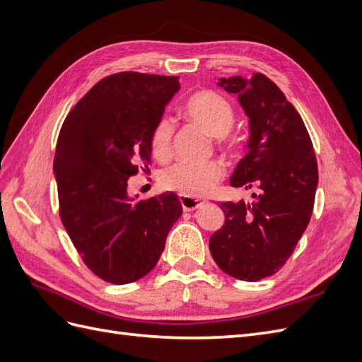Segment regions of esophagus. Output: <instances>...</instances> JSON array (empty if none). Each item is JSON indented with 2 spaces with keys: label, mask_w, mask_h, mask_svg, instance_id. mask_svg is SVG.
<instances>
[{
  "label": "esophagus",
  "mask_w": 362,
  "mask_h": 362,
  "mask_svg": "<svg viewBox=\"0 0 362 362\" xmlns=\"http://www.w3.org/2000/svg\"><path fill=\"white\" fill-rule=\"evenodd\" d=\"M180 201H181L184 211H193V210H196V208H199L204 204V201H201V199L189 198V196H182V194H180Z\"/></svg>",
  "instance_id": "34e87169"
}]
</instances>
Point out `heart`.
<instances>
[{"label":"heart","mask_w":362,"mask_h":362,"mask_svg":"<svg viewBox=\"0 0 362 362\" xmlns=\"http://www.w3.org/2000/svg\"><path fill=\"white\" fill-rule=\"evenodd\" d=\"M184 116L221 140L225 139L234 122L231 103L213 90H202L190 96L184 105ZM173 131L172 120L166 116L160 117L152 128L151 151L157 158H166L170 154ZM223 175L225 166L218 160L201 164L177 163L160 175V184L166 190L196 198L210 193Z\"/></svg>","instance_id":"heart-1"}]
</instances>
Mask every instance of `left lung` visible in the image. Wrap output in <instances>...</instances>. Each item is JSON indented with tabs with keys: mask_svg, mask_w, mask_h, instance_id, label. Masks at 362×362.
Here are the masks:
<instances>
[{
	"mask_svg": "<svg viewBox=\"0 0 362 362\" xmlns=\"http://www.w3.org/2000/svg\"><path fill=\"white\" fill-rule=\"evenodd\" d=\"M249 117L247 154L231 177L233 187L257 189L254 202H222L223 226L210 252L229 276L255 282L276 273L310 223L319 170L311 137L298 110L264 74L217 83Z\"/></svg>",
	"mask_w": 362,
	"mask_h": 362,
	"instance_id": "left-lung-1",
	"label": "left lung"
}]
</instances>
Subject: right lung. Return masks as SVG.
I'll return each mask as SVG.
<instances>
[{
    "label": "right lung",
    "mask_w": 362,
    "mask_h": 362,
    "mask_svg": "<svg viewBox=\"0 0 362 362\" xmlns=\"http://www.w3.org/2000/svg\"><path fill=\"white\" fill-rule=\"evenodd\" d=\"M178 76L117 72L75 104L57 139L62 223L98 278L124 286L156 267L182 206L166 192L129 198L128 178L151 163V133L178 92Z\"/></svg>",
    "instance_id": "obj_1"
}]
</instances>
